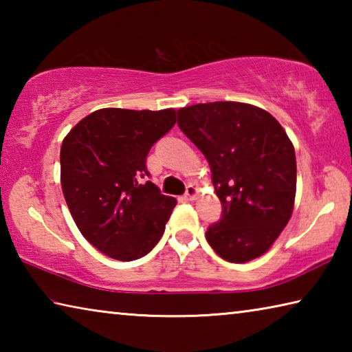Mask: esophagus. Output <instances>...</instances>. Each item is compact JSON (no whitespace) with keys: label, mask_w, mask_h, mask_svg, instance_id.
I'll return each instance as SVG.
<instances>
[{"label":"esophagus","mask_w":352,"mask_h":352,"mask_svg":"<svg viewBox=\"0 0 352 352\" xmlns=\"http://www.w3.org/2000/svg\"><path fill=\"white\" fill-rule=\"evenodd\" d=\"M199 194V188L195 186V184H189V186L186 188V192H184V199L186 200H195V197H197Z\"/></svg>","instance_id":"34e87169"}]
</instances>
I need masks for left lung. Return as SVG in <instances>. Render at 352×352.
I'll return each mask as SVG.
<instances>
[{
  "mask_svg": "<svg viewBox=\"0 0 352 352\" xmlns=\"http://www.w3.org/2000/svg\"><path fill=\"white\" fill-rule=\"evenodd\" d=\"M178 126L205 155L222 204L206 231L220 258L243 264L269 252L294 212L295 148L269 111L243 102H208L178 110Z\"/></svg>",
  "mask_w": 352,
  "mask_h": 352,
  "instance_id": "left-lung-1",
  "label": "left lung"
}]
</instances>
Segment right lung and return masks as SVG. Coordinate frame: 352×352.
Masks as SVG:
<instances>
[{"instance_id":"add662e5","label":"right lung","mask_w":352,"mask_h":352,"mask_svg":"<svg viewBox=\"0 0 352 352\" xmlns=\"http://www.w3.org/2000/svg\"><path fill=\"white\" fill-rule=\"evenodd\" d=\"M174 109H100L76 124L60 148L62 190L82 236L116 261L157 245L177 205L148 177L151 147L174 127Z\"/></svg>"}]
</instances>
